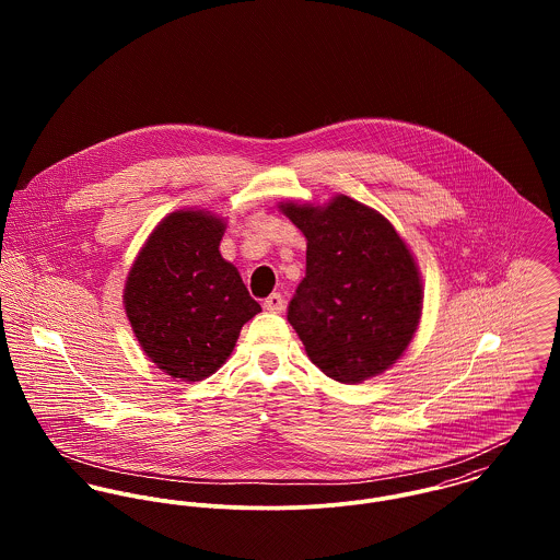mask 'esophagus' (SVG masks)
<instances>
[{
  "label": "esophagus",
  "mask_w": 560,
  "mask_h": 560,
  "mask_svg": "<svg viewBox=\"0 0 560 560\" xmlns=\"http://www.w3.org/2000/svg\"><path fill=\"white\" fill-rule=\"evenodd\" d=\"M262 308L269 311V313H282L284 311V298L280 293H271L265 302H262Z\"/></svg>",
  "instance_id": "34e87169"
}]
</instances>
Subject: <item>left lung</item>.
<instances>
[{"label":"left lung","mask_w":560,"mask_h":560,"mask_svg":"<svg viewBox=\"0 0 560 560\" xmlns=\"http://www.w3.org/2000/svg\"><path fill=\"white\" fill-rule=\"evenodd\" d=\"M306 235V278L287 319L308 358L340 384H360L393 366L422 311L413 256L377 211L336 196L327 207L282 205Z\"/></svg>","instance_id":"left-lung-1"}]
</instances>
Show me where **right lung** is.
<instances>
[{
    "mask_svg": "<svg viewBox=\"0 0 560 560\" xmlns=\"http://www.w3.org/2000/svg\"><path fill=\"white\" fill-rule=\"evenodd\" d=\"M224 222L202 211L170 213L136 258L125 311L144 353L163 373L200 382L233 353L243 323L260 313L237 267L220 254Z\"/></svg>",
    "mask_w": 560,
    "mask_h": 560,
    "instance_id": "right-lung-1",
    "label": "right lung"
}]
</instances>
